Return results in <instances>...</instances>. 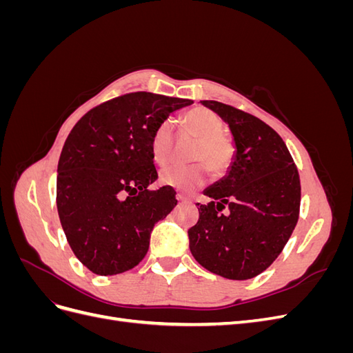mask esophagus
I'll return each instance as SVG.
<instances>
[{
	"label": "esophagus",
	"mask_w": 353,
	"mask_h": 353,
	"mask_svg": "<svg viewBox=\"0 0 353 353\" xmlns=\"http://www.w3.org/2000/svg\"><path fill=\"white\" fill-rule=\"evenodd\" d=\"M176 200H178L179 203H187V201H190V199H188V197H185L184 194H181V193H178V194H176Z\"/></svg>",
	"instance_id": "esophagus-1"
}]
</instances>
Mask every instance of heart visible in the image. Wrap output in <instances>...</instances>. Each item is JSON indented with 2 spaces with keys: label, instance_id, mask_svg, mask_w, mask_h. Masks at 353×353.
I'll return each instance as SVG.
<instances>
[{
  "label": "heart",
  "instance_id": "1",
  "mask_svg": "<svg viewBox=\"0 0 353 353\" xmlns=\"http://www.w3.org/2000/svg\"><path fill=\"white\" fill-rule=\"evenodd\" d=\"M183 125L187 131L197 137L191 159L199 163L188 166L170 165L160 172V184L183 191H194L205 183L207 166L210 175L221 176L228 170L232 157L234 145L228 137L222 134L223 122L221 117L209 109L196 108L185 113ZM172 148V125L170 121L160 122L153 131L150 152L156 165H165L170 157Z\"/></svg>",
  "mask_w": 353,
  "mask_h": 353
}]
</instances>
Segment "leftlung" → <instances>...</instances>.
Returning <instances> with one entry per match:
<instances>
[{"label":"left lung","mask_w":353,"mask_h":353,"mask_svg":"<svg viewBox=\"0 0 353 353\" xmlns=\"http://www.w3.org/2000/svg\"><path fill=\"white\" fill-rule=\"evenodd\" d=\"M201 104L228 123L236 153L227 175L203 191L212 200L197 203L200 216L188 230L190 250L208 271L249 280L268 268L290 239L301 208V179L271 126L228 104Z\"/></svg>","instance_id":"left-lung-1"}]
</instances>
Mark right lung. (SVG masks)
I'll use <instances>...</instances> for the list:
<instances>
[{
    "label": "right lung",
    "instance_id": "add662e5",
    "mask_svg": "<svg viewBox=\"0 0 353 353\" xmlns=\"http://www.w3.org/2000/svg\"><path fill=\"white\" fill-rule=\"evenodd\" d=\"M191 100L131 92L90 110L73 126L57 166V210L74 256L97 275L140 263L154 223L176 206L157 179L150 152L156 126Z\"/></svg>",
    "mask_w": 353,
    "mask_h": 353
}]
</instances>
